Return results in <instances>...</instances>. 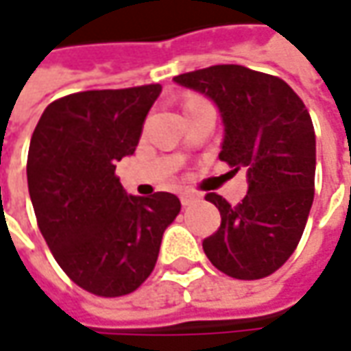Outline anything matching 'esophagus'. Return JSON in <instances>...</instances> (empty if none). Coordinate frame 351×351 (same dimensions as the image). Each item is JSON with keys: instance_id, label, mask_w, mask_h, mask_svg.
Returning a JSON list of instances; mask_svg holds the SVG:
<instances>
[{"instance_id": "esophagus-1", "label": "esophagus", "mask_w": 351, "mask_h": 351, "mask_svg": "<svg viewBox=\"0 0 351 351\" xmlns=\"http://www.w3.org/2000/svg\"><path fill=\"white\" fill-rule=\"evenodd\" d=\"M180 199H182V205L183 207H189V205H193L199 197L195 195V193H189V191H183L182 195H180Z\"/></svg>"}]
</instances>
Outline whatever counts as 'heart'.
<instances>
[{
    "label": "heart",
    "mask_w": 351,
    "mask_h": 351,
    "mask_svg": "<svg viewBox=\"0 0 351 351\" xmlns=\"http://www.w3.org/2000/svg\"><path fill=\"white\" fill-rule=\"evenodd\" d=\"M207 101H203V99H199V97H191V99H187V101L183 103V111L187 113V111H191V109H197V107H201V105H205Z\"/></svg>",
    "instance_id": "b5f03b06"
}]
</instances>
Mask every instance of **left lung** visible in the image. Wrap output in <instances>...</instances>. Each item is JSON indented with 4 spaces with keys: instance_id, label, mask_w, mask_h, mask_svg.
<instances>
[{
    "instance_id": "1",
    "label": "left lung",
    "mask_w": 351,
    "mask_h": 351,
    "mask_svg": "<svg viewBox=\"0 0 351 351\" xmlns=\"http://www.w3.org/2000/svg\"><path fill=\"white\" fill-rule=\"evenodd\" d=\"M217 103L224 123L219 158L232 171L246 168L248 193L221 210V226L203 240L210 263L234 279L271 276L295 252L315 199L317 141L301 97L277 75L219 64L173 77Z\"/></svg>"
}]
</instances>
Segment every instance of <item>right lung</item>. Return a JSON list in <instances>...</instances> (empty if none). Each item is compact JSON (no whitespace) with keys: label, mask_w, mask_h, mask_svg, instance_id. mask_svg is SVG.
Instances as JSON below:
<instances>
[{"label":"right lung","mask_w":351,"mask_h":351,"mask_svg":"<svg viewBox=\"0 0 351 351\" xmlns=\"http://www.w3.org/2000/svg\"><path fill=\"white\" fill-rule=\"evenodd\" d=\"M160 91L150 84L70 93L48 105L31 138L27 182L40 234L64 274L97 297L141 287L182 209L166 191L127 195L115 176Z\"/></svg>","instance_id":"obj_1"}]
</instances>
